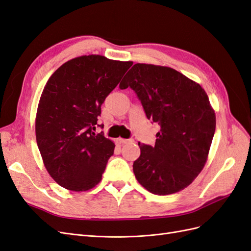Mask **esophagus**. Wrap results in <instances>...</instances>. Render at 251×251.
I'll use <instances>...</instances> for the list:
<instances>
[{"label":"esophagus","instance_id":"34e87169","mask_svg":"<svg viewBox=\"0 0 251 251\" xmlns=\"http://www.w3.org/2000/svg\"><path fill=\"white\" fill-rule=\"evenodd\" d=\"M118 141L120 143H124V144H126V143H133L134 140L133 139H124V138H119Z\"/></svg>","mask_w":251,"mask_h":251}]
</instances>
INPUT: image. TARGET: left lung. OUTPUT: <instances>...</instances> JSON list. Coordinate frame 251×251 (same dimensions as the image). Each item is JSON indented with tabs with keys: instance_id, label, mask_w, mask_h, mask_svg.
Returning <instances> with one entry per match:
<instances>
[{
	"instance_id": "obj_1",
	"label": "left lung",
	"mask_w": 251,
	"mask_h": 251,
	"mask_svg": "<svg viewBox=\"0 0 251 251\" xmlns=\"http://www.w3.org/2000/svg\"><path fill=\"white\" fill-rule=\"evenodd\" d=\"M130 87L148 119L160 126L155 146L140 144L133 171L154 195L182 191L207 160L216 130V115L202 87L169 67L135 64L119 88Z\"/></svg>"
}]
</instances>
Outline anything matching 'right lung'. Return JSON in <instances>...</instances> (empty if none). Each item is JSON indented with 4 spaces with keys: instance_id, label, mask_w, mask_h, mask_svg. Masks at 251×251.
<instances>
[{
    "instance_id": "obj_1",
    "label": "right lung",
    "mask_w": 251,
    "mask_h": 251,
    "mask_svg": "<svg viewBox=\"0 0 251 251\" xmlns=\"http://www.w3.org/2000/svg\"><path fill=\"white\" fill-rule=\"evenodd\" d=\"M132 65L83 55L68 60L48 79L37 107L35 135L45 168L60 186L83 192L100 182L115 144L94 133L97 117Z\"/></svg>"
}]
</instances>
